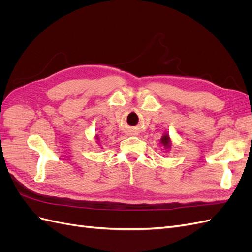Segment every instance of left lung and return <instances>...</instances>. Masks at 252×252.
Here are the masks:
<instances>
[{"label": "left lung", "instance_id": "obj_1", "mask_svg": "<svg viewBox=\"0 0 252 252\" xmlns=\"http://www.w3.org/2000/svg\"><path fill=\"white\" fill-rule=\"evenodd\" d=\"M161 145H162V147L166 150V151H168L169 149H170V147H171V140H170V136H169V134L168 133H164V135L162 136V139H161Z\"/></svg>", "mask_w": 252, "mask_h": 252}]
</instances>
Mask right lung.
<instances>
[{
    "label": "right lung",
    "instance_id": "add662e5",
    "mask_svg": "<svg viewBox=\"0 0 252 252\" xmlns=\"http://www.w3.org/2000/svg\"><path fill=\"white\" fill-rule=\"evenodd\" d=\"M98 139H100V138H98V135L96 134V135H95V140H96V142H97V143H98Z\"/></svg>",
    "mask_w": 252,
    "mask_h": 252
}]
</instances>
